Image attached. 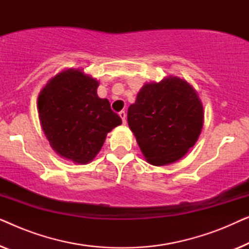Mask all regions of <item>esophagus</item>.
Instances as JSON below:
<instances>
[{
    "mask_svg": "<svg viewBox=\"0 0 249 249\" xmlns=\"http://www.w3.org/2000/svg\"><path fill=\"white\" fill-rule=\"evenodd\" d=\"M119 115H120V118L122 119V122L125 124V121H127V113H125L124 111H121L119 112Z\"/></svg>",
    "mask_w": 249,
    "mask_h": 249,
    "instance_id": "34e87169",
    "label": "esophagus"
}]
</instances>
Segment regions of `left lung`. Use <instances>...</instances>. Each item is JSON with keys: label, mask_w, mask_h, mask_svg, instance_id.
Returning <instances> with one entry per match:
<instances>
[{"label": "left lung", "mask_w": 249, "mask_h": 249, "mask_svg": "<svg viewBox=\"0 0 249 249\" xmlns=\"http://www.w3.org/2000/svg\"><path fill=\"white\" fill-rule=\"evenodd\" d=\"M128 124L148 163L170 164L198 139L203 107L187 81L169 77L142 86L128 108Z\"/></svg>", "instance_id": "left-lung-1"}]
</instances>
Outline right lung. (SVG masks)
Masks as SVG:
<instances>
[{
  "label": "right lung",
  "instance_id": "1",
  "mask_svg": "<svg viewBox=\"0 0 249 249\" xmlns=\"http://www.w3.org/2000/svg\"><path fill=\"white\" fill-rule=\"evenodd\" d=\"M98 83L80 70L52 78L38 97L39 120L51 146L74 163L90 162L107 132L122 124L107 98L97 96Z\"/></svg>",
  "mask_w": 249,
  "mask_h": 249
}]
</instances>
